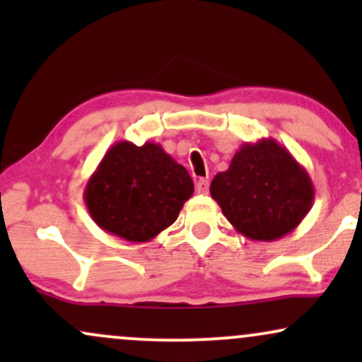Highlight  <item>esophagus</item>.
I'll return each instance as SVG.
<instances>
[{
  "mask_svg": "<svg viewBox=\"0 0 362 362\" xmlns=\"http://www.w3.org/2000/svg\"><path fill=\"white\" fill-rule=\"evenodd\" d=\"M195 189H197L199 194H207V190H209V180L207 178H199L197 184H195Z\"/></svg>",
  "mask_w": 362,
  "mask_h": 362,
  "instance_id": "esophagus-1",
  "label": "esophagus"
}]
</instances>
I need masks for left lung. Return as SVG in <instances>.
<instances>
[{"instance_id":"8db88e82","label":"left lung","mask_w":362,"mask_h":362,"mask_svg":"<svg viewBox=\"0 0 362 362\" xmlns=\"http://www.w3.org/2000/svg\"><path fill=\"white\" fill-rule=\"evenodd\" d=\"M209 192L235 230L255 242L291 233L315 199L308 172L272 138L245 143L230 168L213 178Z\"/></svg>"}]
</instances>
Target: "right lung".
I'll return each instance as SVG.
<instances>
[{
    "label": "right lung",
    "mask_w": 362,
    "mask_h": 362,
    "mask_svg": "<svg viewBox=\"0 0 362 362\" xmlns=\"http://www.w3.org/2000/svg\"><path fill=\"white\" fill-rule=\"evenodd\" d=\"M194 194L189 172L156 143L119 141L85 187V204L107 233L144 243L175 223Z\"/></svg>",
    "instance_id": "obj_1"
}]
</instances>
